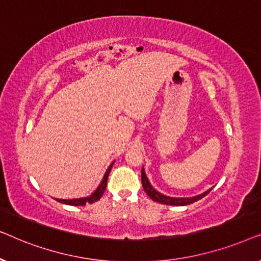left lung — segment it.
I'll return each mask as SVG.
<instances>
[{"label": "left lung", "mask_w": 261, "mask_h": 261, "mask_svg": "<svg viewBox=\"0 0 261 261\" xmlns=\"http://www.w3.org/2000/svg\"><path fill=\"white\" fill-rule=\"evenodd\" d=\"M141 183H142V188H144V190L146 191V194L148 195L149 198H152L154 202L163 203V204H166V205H188V204H191V203H194L196 201H198V199L204 197V196L208 195L209 191L212 190V189H209V190L204 191L203 194L194 196V197H170V196L160 194L159 191H156L155 189L152 187V184L149 183L147 176H146L144 167L141 169Z\"/></svg>", "instance_id": "8db88e82"}]
</instances>
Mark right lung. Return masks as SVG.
<instances>
[{
    "mask_svg": "<svg viewBox=\"0 0 261 261\" xmlns=\"http://www.w3.org/2000/svg\"><path fill=\"white\" fill-rule=\"evenodd\" d=\"M114 165V162L110 164L108 170L106 171L105 176H103V179L99 185L97 187V189L92 192L90 196H87V197H82V198H73V199H59L57 198V201L60 202V203H64V204H67V205H85L87 203H94L96 201H98L99 198H101V196L103 195V192H105L106 188H107V181H108V176L110 173V170H112V167Z\"/></svg>",
    "mask_w": 261,
    "mask_h": 261,
    "instance_id": "1",
    "label": "right lung"
}]
</instances>
